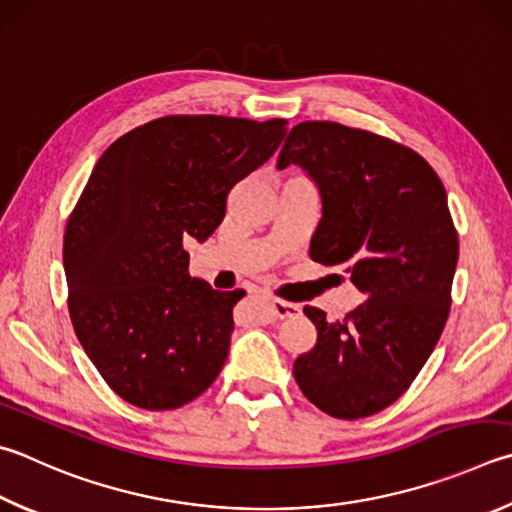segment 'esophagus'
<instances>
[{
	"label": "esophagus",
	"mask_w": 512,
	"mask_h": 512,
	"mask_svg": "<svg viewBox=\"0 0 512 512\" xmlns=\"http://www.w3.org/2000/svg\"><path fill=\"white\" fill-rule=\"evenodd\" d=\"M271 306V313L275 315L277 320H286V318H293V315L300 313V304H293V302H284V300H271L268 302Z\"/></svg>",
	"instance_id": "esophagus-1"
}]
</instances>
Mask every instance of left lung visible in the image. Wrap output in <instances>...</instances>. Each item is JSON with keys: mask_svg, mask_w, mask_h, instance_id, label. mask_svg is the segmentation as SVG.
I'll return each instance as SVG.
<instances>
[{"mask_svg": "<svg viewBox=\"0 0 512 512\" xmlns=\"http://www.w3.org/2000/svg\"><path fill=\"white\" fill-rule=\"evenodd\" d=\"M302 167L322 217L309 255L342 266L365 295L347 318L304 306L318 342L293 365L302 394L329 416L392 405L430 358L450 313L459 239L439 176L389 138L327 120L295 125L277 167Z\"/></svg>", "mask_w": 512, "mask_h": 512, "instance_id": "1", "label": "left lung"}]
</instances>
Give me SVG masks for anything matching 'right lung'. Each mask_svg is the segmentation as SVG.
Wrapping results in <instances>:
<instances>
[{"label":"right lung","mask_w":512,"mask_h":512,"mask_svg":"<svg viewBox=\"0 0 512 512\" xmlns=\"http://www.w3.org/2000/svg\"><path fill=\"white\" fill-rule=\"evenodd\" d=\"M286 120L165 116L100 156L64 232L69 313L107 385L143 410H174L215 383L244 293L190 277L232 185L264 165Z\"/></svg>","instance_id":"obj_1"}]
</instances>
